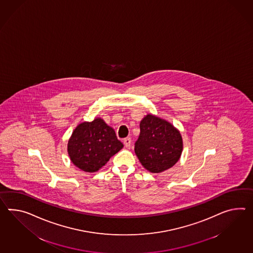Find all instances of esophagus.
<instances>
[{
  "mask_svg": "<svg viewBox=\"0 0 253 253\" xmlns=\"http://www.w3.org/2000/svg\"><path fill=\"white\" fill-rule=\"evenodd\" d=\"M124 145L126 146V147H129L130 146V144H131V139L129 138V137H127V138H125L124 140Z\"/></svg>",
  "mask_w": 253,
  "mask_h": 253,
  "instance_id": "obj_1",
  "label": "esophagus"
}]
</instances>
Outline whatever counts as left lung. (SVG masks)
I'll return each instance as SVG.
<instances>
[{"label": "left lung", "mask_w": 253, "mask_h": 253, "mask_svg": "<svg viewBox=\"0 0 253 253\" xmlns=\"http://www.w3.org/2000/svg\"><path fill=\"white\" fill-rule=\"evenodd\" d=\"M140 136L134 151L142 167L158 173L173 167L183 151L178 129L166 120L147 114L140 124Z\"/></svg>", "instance_id": "1"}]
</instances>
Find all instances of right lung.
Masks as SVG:
<instances>
[{"instance_id":"obj_1","label":"right lung","mask_w":253,"mask_h":253,"mask_svg":"<svg viewBox=\"0 0 253 253\" xmlns=\"http://www.w3.org/2000/svg\"><path fill=\"white\" fill-rule=\"evenodd\" d=\"M124 144L114 129L100 118L79 124L68 140V153L75 166L86 172H97Z\"/></svg>"}]
</instances>
